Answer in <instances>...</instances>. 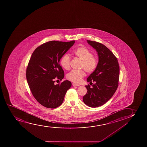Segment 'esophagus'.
<instances>
[{
  "mask_svg": "<svg viewBox=\"0 0 147 147\" xmlns=\"http://www.w3.org/2000/svg\"><path fill=\"white\" fill-rule=\"evenodd\" d=\"M73 85L74 86H80V85H78V84H76V83H73Z\"/></svg>",
  "mask_w": 147,
  "mask_h": 147,
  "instance_id": "34e87169",
  "label": "esophagus"
}]
</instances>
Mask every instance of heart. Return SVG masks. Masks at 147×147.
Here are the masks:
<instances>
[{
  "instance_id": "b5f03b06",
  "label": "heart",
  "mask_w": 147,
  "mask_h": 147,
  "mask_svg": "<svg viewBox=\"0 0 147 147\" xmlns=\"http://www.w3.org/2000/svg\"><path fill=\"white\" fill-rule=\"evenodd\" d=\"M73 53L76 56L82 61L80 67L83 68L87 73H92L96 69L98 65L96 57L92 56V54L88 49L84 47H80L74 50ZM71 58L67 54H65L61 59L60 64L62 67L66 70L70 68ZM83 69L73 70L67 74V78L74 83H78L85 76Z\"/></svg>"
}]
</instances>
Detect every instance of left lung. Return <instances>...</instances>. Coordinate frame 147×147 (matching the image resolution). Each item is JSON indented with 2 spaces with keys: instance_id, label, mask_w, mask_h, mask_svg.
<instances>
[{
  "instance_id": "left-lung-1",
  "label": "left lung",
  "mask_w": 147,
  "mask_h": 147,
  "mask_svg": "<svg viewBox=\"0 0 147 147\" xmlns=\"http://www.w3.org/2000/svg\"><path fill=\"white\" fill-rule=\"evenodd\" d=\"M87 41L97 52L99 61L87 79L90 83H95L92 87L89 84L85 86L87 92L83 101L87 106L96 108L105 104L115 94L119 86V66L117 58L106 46L96 41Z\"/></svg>"
}]
</instances>
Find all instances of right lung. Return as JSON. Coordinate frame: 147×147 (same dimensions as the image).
<instances>
[{
	"label": "right lung",
	"mask_w": 147,
	"mask_h": 147,
	"mask_svg": "<svg viewBox=\"0 0 147 147\" xmlns=\"http://www.w3.org/2000/svg\"><path fill=\"white\" fill-rule=\"evenodd\" d=\"M74 42L50 41L38 46L32 54L26 71L27 82L34 97L43 106H60L71 88V83L67 80L56 85L54 82L55 78L61 80L64 78L59 62Z\"/></svg>",
	"instance_id": "add662e5"
}]
</instances>
